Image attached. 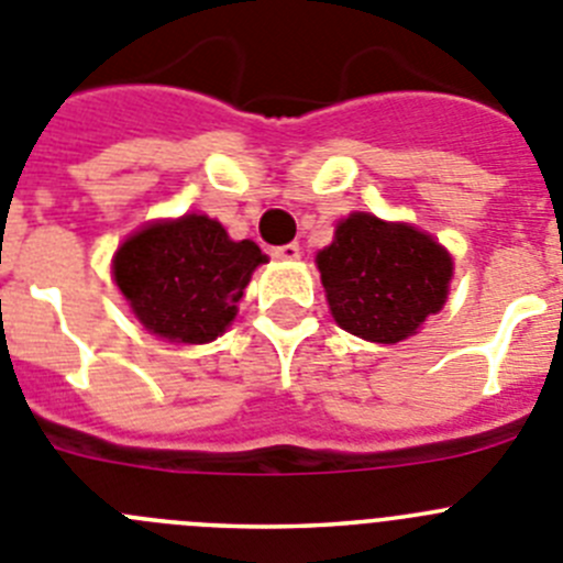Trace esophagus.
<instances>
[{"instance_id":"1","label":"esophagus","mask_w":563,"mask_h":563,"mask_svg":"<svg viewBox=\"0 0 563 563\" xmlns=\"http://www.w3.org/2000/svg\"><path fill=\"white\" fill-rule=\"evenodd\" d=\"M273 256H276V260L292 262V260H298V256H301V245H298V242H287V245H278V247H273Z\"/></svg>"}]
</instances>
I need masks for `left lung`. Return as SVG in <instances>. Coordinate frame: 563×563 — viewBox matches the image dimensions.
Instances as JSON below:
<instances>
[{"label":"left lung","mask_w":563,"mask_h":563,"mask_svg":"<svg viewBox=\"0 0 563 563\" xmlns=\"http://www.w3.org/2000/svg\"><path fill=\"white\" fill-rule=\"evenodd\" d=\"M334 321L371 343H399L435 316L450 290L452 256L424 231L352 214L318 254Z\"/></svg>","instance_id":"obj_1"}]
</instances>
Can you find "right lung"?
Wrapping results in <instances>:
<instances>
[{"label":"right lung","mask_w":563,"mask_h":563,"mask_svg":"<svg viewBox=\"0 0 563 563\" xmlns=\"http://www.w3.org/2000/svg\"><path fill=\"white\" fill-rule=\"evenodd\" d=\"M265 254L229 240L218 220L184 214L122 242L113 278L144 329L175 343H209L236 316V301Z\"/></svg>","instance_id":"right-lung-1"}]
</instances>
